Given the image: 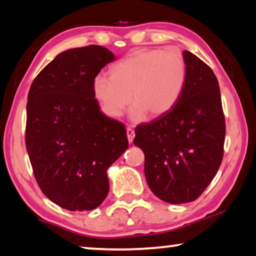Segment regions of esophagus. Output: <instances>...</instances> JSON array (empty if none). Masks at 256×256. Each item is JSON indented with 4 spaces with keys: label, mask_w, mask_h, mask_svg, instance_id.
I'll return each mask as SVG.
<instances>
[{
    "label": "esophagus",
    "mask_w": 256,
    "mask_h": 256,
    "mask_svg": "<svg viewBox=\"0 0 256 256\" xmlns=\"http://www.w3.org/2000/svg\"><path fill=\"white\" fill-rule=\"evenodd\" d=\"M126 133H128V142H133V138L136 136V133H134V130L131 128H126Z\"/></svg>",
    "instance_id": "esophagus-1"
}]
</instances>
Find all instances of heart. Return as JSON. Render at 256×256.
Segmentation results:
<instances>
[{"mask_svg": "<svg viewBox=\"0 0 256 256\" xmlns=\"http://www.w3.org/2000/svg\"><path fill=\"white\" fill-rule=\"evenodd\" d=\"M186 82L184 56L175 50H138L115 64L112 76L100 73L94 81V96L104 112L120 118L130 105L131 118L140 120L170 112L180 100Z\"/></svg>", "mask_w": 256, "mask_h": 256, "instance_id": "obj_1", "label": "heart"}]
</instances>
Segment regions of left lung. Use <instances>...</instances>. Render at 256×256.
<instances>
[{
    "instance_id": "obj_1",
    "label": "left lung",
    "mask_w": 256,
    "mask_h": 256,
    "mask_svg": "<svg viewBox=\"0 0 256 256\" xmlns=\"http://www.w3.org/2000/svg\"><path fill=\"white\" fill-rule=\"evenodd\" d=\"M186 82L166 114L136 128L144 152V175L154 196L180 204L196 201L214 180L224 157L226 123L218 80L211 68L183 52Z\"/></svg>"
}]
</instances>
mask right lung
<instances>
[{"label": "right lung", "instance_id": "1", "mask_svg": "<svg viewBox=\"0 0 256 256\" xmlns=\"http://www.w3.org/2000/svg\"><path fill=\"white\" fill-rule=\"evenodd\" d=\"M115 56L98 45L58 54L30 86L26 148L42 192L63 209L89 211L107 196L106 170L128 146L126 130L107 118L94 81Z\"/></svg>", "mask_w": 256, "mask_h": 256}]
</instances>
